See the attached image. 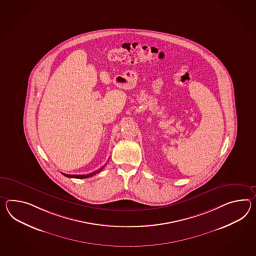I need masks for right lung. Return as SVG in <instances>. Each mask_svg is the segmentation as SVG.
Instances as JSON below:
<instances>
[{"label": "right lung", "mask_w": 256, "mask_h": 256, "mask_svg": "<svg viewBox=\"0 0 256 256\" xmlns=\"http://www.w3.org/2000/svg\"><path fill=\"white\" fill-rule=\"evenodd\" d=\"M104 166H102V168H100L99 170H97V171H94V172H92V173H90V174H64V176H68V178H90V176H92L94 174L99 173L100 170H102V168H104Z\"/></svg>", "instance_id": "right-lung-1"}]
</instances>
